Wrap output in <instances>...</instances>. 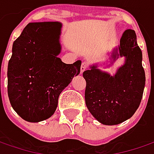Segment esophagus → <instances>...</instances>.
I'll use <instances>...</instances> for the list:
<instances>
[{"label":"esophagus","instance_id":"1","mask_svg":"<svg viewBox=\"0 0 154 154\" xmlns=\"http://www.w3.org/2000/svg\"><path fill=\"white\" fill-rule=\"evenodd\" d=\"M87 67H88V64L86 62H83L82 64H81V68H80V71H81V73H83L84 70H87Z\"/></svg>","mask_w":154,"mask_h":154}]
</instances>
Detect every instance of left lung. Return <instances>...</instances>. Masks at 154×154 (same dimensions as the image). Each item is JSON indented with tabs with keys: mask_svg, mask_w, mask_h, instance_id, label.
I'll list each match as a JSON object with an SVG mask.
<instances>
[{
	"mask_svg": "<svg viewBox=\"0 0 154 154\" xmlns=\"http://www.w3.org/2000/svg\"><path fill=\"white\" fill-rule=\"evenodd\" d=\"M125 57V64L114 76L90 66L84 71L86 81L85 103L91 115L104 125H117L133 116L143 96L146 82L142 52L138 46L135 32H123L118 48L113 51V62Z\"/></svg>",
	"mask_w": 154,
	"mask_h": 154,
	"instance_id": "obj_1",
	"label": "left lung"
}]
</instances>
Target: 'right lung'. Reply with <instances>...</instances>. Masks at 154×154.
Masks as SVG:
<instances>
[{"label":"right lung","mask_w":154,"mask_h":154,"mask_svg":"<svg viewBox=\"0 0 154 154\" xmlns=\"http://www.w3.org/2000/svg\"><path fill=\"white\" fill-rule=\"evenodd\" d=\"M61 26L57 21L27 24L13 44L8 94L13 109L26 122L50 118L60 93L80 73L81 60L68 64L57 57Z\"/></svg>","instance_id":"obj_1"}]
</instances>
